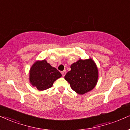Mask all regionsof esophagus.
Instances as JSON below:
<instances>
[{"instance_id": "1", "label": "esophagus", "mask_w": 130, "mask_h": 130, "mask_svg": "<svg viewBox=\"0 0 130 130\" xmlns=\"http://www.w3.org/2000/svg\"><path fill=\"white\" fill-rule=\"evenodd\" d=\"M66 73H67L66 70H63V71H62V72H61L62 76H65V75L66 74Z\"/></svg>"}]
</instances>
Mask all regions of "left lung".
Instances as JSON below:
<instances>
[{"instance_id": "8db88e82", "label": "left lung", "mask_w": 130, "mask_h": 130, "mask_svg": "<svg viewBox=\"0 0 130 130\" xmlns=\"http://www.w3.org/2000/svg\"><path fill=\"white\" fill-rule=\"evenodd\" d=\"M70 68L64 78L73 90L84 94L94 89L98 79V70L92 58L80 59L70 66Z\"/></svg>"}]
</instances>
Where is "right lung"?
<instances>
[{
  "instance_id": "add662e5",
  "label": "right lung",
  "mask_w": 130,
  "mask_h": 130,
  "mask_svg": "<svg viewBox=\"0 0 130 130\" xmlns=\"http://www.w3.org/2000/svg\"><path fill=\"white\" fill-rule=\"evenodd\" d=\"M61 76L60 72L51 66L45 60L37 61L29 70L30 83L40 91L51 88L54 81Z\"/></svg>"
}]
</instances>
